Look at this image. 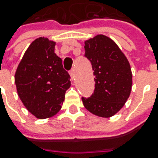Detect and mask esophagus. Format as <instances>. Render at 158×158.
<instances>
[{
    "mask_svg": "<svg viewBox=\"0 0 158 158\" xmlns=\"http://www.w3.org/2000/svg\"><path fill=\"white\" fill-rule=\"evenodd\" d=\"M69 75H70V76H71V79L73 80V79H74V77H75V70L74 69L70 70Z\"/></svg>",
    "mask_w": 158,
    "mask_h": 158,
    "instance_id": "34e87169",
    "label": "esophagus"
}]
</instances>
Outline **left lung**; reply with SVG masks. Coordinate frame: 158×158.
Instances as JSON below:
<instances>
[{"label":"left lung","instance_id":"left-lung-1","mask_svg":"<svg viewBox=\"0 0 158 158\" xmlns=\"http://www.w3.org/2000/svg\"><path fill=\"white\" fill-rule=\"evenodd\" d=\"M85 54L94 70L95 89L82 98L89 112L102 118L112 117L124 106L132 89L130 64L116 43L105 35L84 42Z\"/></svg>","mask_w":158,"mask_h":158}]
</instances>
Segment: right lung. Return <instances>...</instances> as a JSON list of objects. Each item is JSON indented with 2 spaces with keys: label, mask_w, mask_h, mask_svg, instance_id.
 Masks as SVG:
<instances>
[{
  "label": "right lung",
  "mask_w": 158,
  "mask_h": 158,
  "mask_svg": "<svg viewBox=\"0 0 158 158\" xmlns=\"http://www.w3.org/2000/svg\"><path fill=\"white\" fill-rule=\"evenodd\" d=\"M55 42L39 38L30 45L15 74L17 94L38 118H50L61 108L70 76L54 52Z\"/></svg>",
  "instance_id": "right-lung-1"
}]
</instances>
